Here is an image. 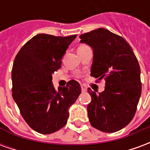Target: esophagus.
<instances>
[{
    "label": "esophagus",
    "mask_w": 150,
    "mask_h": 150,
    "mask_svg": "<svg viewBox=\"0 0 150 150\" xmlns=\"http://www.w3.org/2000/svg\"><path fill=\"white\" fill-rule=\"evenodd\" d=\"M81 90L82 91H86L88 90V88H87V87L84 86V85H81Z\"/></svg>",
    "instance_id": "34e87169"
}]
</instances>
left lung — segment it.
<instances>
[{
	"mask_svg": "<svg viewBox=\"0 0 150 150\" xmlns=\"http://www.w3.org/2000/svg\"><path fill=\"white\" fill-rule=\"evenodd\" d=\"M80 42L93 50L91 75L105 79L104 91L88 88L89 121L104 132H115L129 125L142 94L141 70L132 47L122 37L104 28L81 34Z\"/></svg>",
	"mask_w": 150,
	"mask_h": 150,
	"instance_id": "obj_1",
	"label": "left lung"
}]
</instances>
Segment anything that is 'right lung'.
<instances>
[{
	"label": "right lung",
	"mask_w": 150,
	"mask_h": 150,
	"mask_svg": "<svg viewBox=\"0 0 150 150\" xmlns=\"http://www.w3.org/2000/svg\"><path fill=\"white\" fill-rule=\"evenodd\" d=\"M76 36L38 34L21 47L14 59L13 98L25 122L42 134L65 126L69 108L81 93L75 80L58 90L52 83V74L61 67L62 56Z\"/></svg>",
	"instance_id": "right-lung-1"
}]
</instances>
